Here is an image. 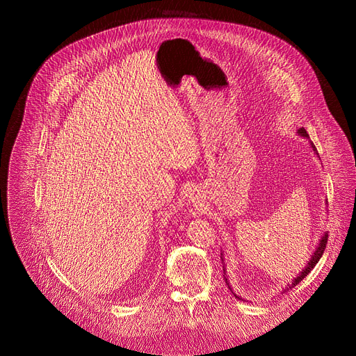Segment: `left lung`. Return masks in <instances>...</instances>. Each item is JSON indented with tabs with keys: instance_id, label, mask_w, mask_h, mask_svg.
Returning <instances> with one entry per match:
<instances>
[{
	"instance_id": "obj_1",
	"label": "left lung",
	"mask_w": 356,
	"mask_h": 356,
	"mask_svg": "<svg viewBox=\"0 0 356 356\" xmlns=\"http://www.w3.org/2000/svg\"><path fill=\"white\" fill-rule=\"evenodd\" d=\"M297 134L298 136H302V137H306V138H309V136H307V133H306V129L302 127V128H298V131H297ZM310 147L313 148V152L317 154V149H316V147L313 145V143L310 141ZM326 244H327V232H323V235L321 236V239H319V244H317V247H316V250L313 251V254H312V257H310V259L307 261V264H306V267L302 270V273H298V275H296L294 278H293V282H291V284H289L287 287H286V290H290V289H293L294 286H297L298 283L302 282V280L314 268V266L317 264V261H319L321 258H322V255H323V251H325V248H326ZM223 254L220 252V258H222V263H223V278H225V283L228 284V287H229V290H231V293L238 298V300H244V298L242 297H239V296H236L234 291H232V289H231V286H229V282H228V277H227V268H225V261H223V257H222ZM245 302V300H244Z\"/></svg>"
}]
</instances>
